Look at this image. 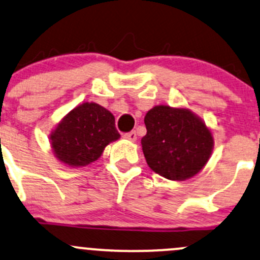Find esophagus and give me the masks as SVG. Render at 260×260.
Wrapping results in <instances>:
<instances>
[{
    "instance_id": "obj_1",
    "label": "esophagus",
    "mask_w": 260,
    "mask_h": 260,
    "mask_svg": "<svg viewBox=\"0 0 260 260\" xmlns=\"http://www.w3.org/2000/svg\"><path fill=\"white\" fill-rule=\"evenodd\" d=\"M123 137H124L125 139H128V141H131V142H136L137 141V133L135 132V131H132V132L125 133Z\"/></svg>"
}]
</instances>
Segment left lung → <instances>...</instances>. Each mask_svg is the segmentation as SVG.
<instances>
[{
    "label": "left lung",
    "mask_w": 260,
    "mask_h": 260,
    "mask_svg": "<svg viewBox=\"0 0 260 260\" xmlns=\"http://www.w3.org/2000/svg\"><path fill=\"white\" fill-rule=\"evenodd\" d=\"M142 138L145 160L154 173L182 181L192 178L209 161L213 137L205 122L187 108L153 107L144 117Z\"/></svg>",
    "instance_id": "8db88e82"
}]
</instances>
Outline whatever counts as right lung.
Instances as JSON below:
<instances>
[{
  "label": "right lung",
  "instance_id": "add662e5",
  "mask_svg": "<svg viewBox=\"0 0 260 260\" xmlns=\"http://www.w3.org/2000/svg\"><path fill=\"white\" fill-rule=\"evenodd\" d=\"M119 137L112 113L95 102H85L59 122L50 144L59 161L79 168L98 160L106 145Z\"/></svg>",
  "mask_w": 260,
  "mask_h": 260
}]
</instances>
